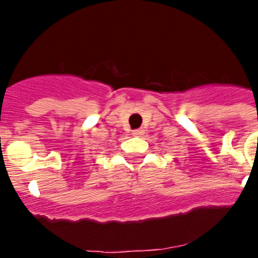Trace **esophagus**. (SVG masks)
Returning a JSON list of instances; mask_svg holds the SVG:
<instances>
[{
    "label": "esophagus",
    "mask_w": 258,
    "mask_h": 258,
    "mask_svg": "<svg viewBox=\"0 0 258 258\" xmlns=\"http://www.w3.org/2000/svg\"><path fill=\"white\" fill-rule=\"evenodd\" d=\"M143 133H145V132H143L142 129H136V131H133V134H134V136L141 137V136H143Z\"/></svg>",
    "instance_id": "esophagus-1"
}]
</instances>
